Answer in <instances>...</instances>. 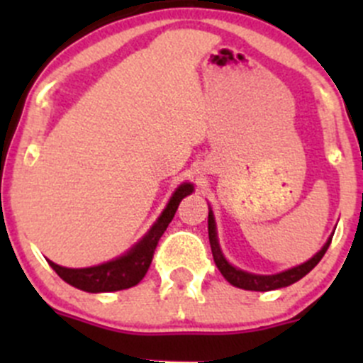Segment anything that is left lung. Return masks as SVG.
I'll return each instance as SVG.
<instances>
[{
  "mask_svg": "<svg viewBox=\"0 0 363 363\" xmlns=\"http://www.w3.org/2000/svg\"><path fill=\"white\" fill-rule=\"evenodd\" d=\"M208 242H211V250H212V256H214L216 267H218L219 272L223 274V277H225L230 284H233V286L237 288H242V290L270 291V290H277V288L290 286V284H294L298 279H302L306 274H309L311 270L320 263V259L323 258V255L327 252L328 246H330L332 239H328V242L325 244L323 250L316 252L309 262L302 263V265L298 267H294V269L290 270H284V272L281 274H274V276H256V274L244 272V270L235 269V267H232L228 262H226L221 250H219L218 237H216V223H214V216H212V211L208 212Z\"/></svg>",
  "mask_w": 363,
  "mask_h": 363,
  "instance_id": "left-lung-1",
  "label": "left lung"
}]
</instances>
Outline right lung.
<instances>
[{
	"instance_id": "obj_1",
	"label": "right lung",
	"mask_w": 363,
	"mask_h": 363,
	"mask_svg": "<svg viewBox=\"0 0 363 363\" xmlns=\"http://www.w3.org/2000/svg\"><path fill=\"white\" fill-rule=\"evenodd\" d=\"M193 191L191 184H181L177 191L174 193L172 200L168 202L167 208L156 225L149 230L147 235L137 244L130 252H126L121 258L112 259V262L104 263L98 267H89V269H67L60 267L49 259V265L56 270L57 276L63 281H67L72 286L79 288L82 291L89 294H101V291H119L126 288L135 286L142 281L145 272L149 270V265L155 256V250L158 246L161 235L164 233L167 226L174 219L175 211L184 196H188Z\"/></svg>"
}]
</instances>
